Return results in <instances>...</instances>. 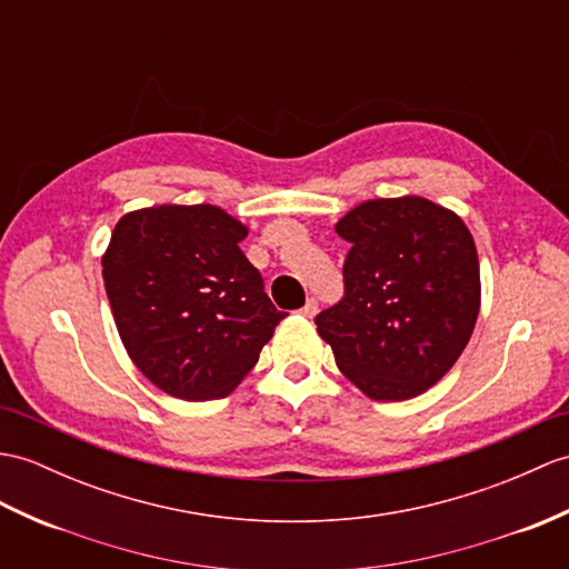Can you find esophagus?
Masks as SVG:
<instances>
[{
    "instance_id": "34e87169",
    "label": "esophagus",
    "mask_w": 569,
    "mask_h": 569,
    "mask_svg": "<svg viewBox=\"0 0 569 569\" xmlns=\"http://www.w3.org/2000/svg\"><path fill=\"white\" fill-rule=\"evenodd\" d=\"M300 315H302V317H315V315H317V300L310 298V300L306 302V306L300 308Z\"/></svg>"
}]
</instances>
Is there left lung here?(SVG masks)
I'll return each mask as SVG.
<instances>
[{"label": "left lung", "mask_w": 569, "mask_h": 569, "mask_svg": "<svg viewBox=\"0 0 569 569\" xmlns=\"http://www.w3.org/2000/svg\"><path fill=\"white\" fill-rule=\"evenodd\" d=\"M351 244L345 298L315 317L339 371L366 398L400 402L451 371L480 315L475 240L451 208L373 198L335 224Z\"/></svg>", "instance_id": "1"}]
</instances>
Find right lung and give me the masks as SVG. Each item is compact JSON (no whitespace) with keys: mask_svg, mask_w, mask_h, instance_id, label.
Listing matches in <instances>:
<instances>
[{"mask_svg":"<svg viewBox=\"0 0 569 569\" xmlns=\"http://www.w3.org/2000/svg\"><path fill=\"white\" fill-rule=\"evenodd\" d=\"M247 224L210 203H162L116 222L103 288L130 361L171 398H228L286 312L242 254Z\"/></svg>","mask_w":569,"mask_h":569,"instance_id":"obj_1","label":"right lung"}]
</instances>
